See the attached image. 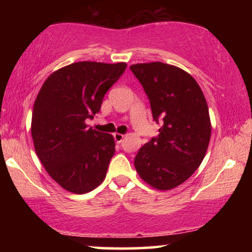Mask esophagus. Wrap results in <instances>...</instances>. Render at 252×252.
Returning a JSON list of instances; mask_svg holds the SVG:
<instances>
[{
  "label": "esophagus",
  "mask_w": 252,
  "mask_h": 252,
  "mask_svg": "<svg viewBox=\"0 0 252 252\" xmlns=\"http://www.w3.org/2000/svg\"><path fill=\"white\" fill-rule=\"evenodd\" d=\"M114 138H115V141H116L117 143H121L123 141V138H124V135L123 134H120V132H115L114 134Z\"/></svg>",
  "instance_id": "obj_1"
}]
</instances>
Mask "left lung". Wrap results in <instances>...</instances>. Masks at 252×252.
Instances as JSON below:
<instances>
[{"label":"left lung","instance_id":"1","mask_svg":"<svg viewBox=\"0 0 252 252\" xmlns=\"http://www.w3.org/2000/svg\"><path fill=\"white\" fill-rule=\"evenodd\" d=\"M130 70L149 98L158 137L138 150L136 172L153 189H175L200 166L211 138L209 106L200 86L186 71L160 62Z\"/></svg>","mask_w":252,"mask_h":252}]
</instances>
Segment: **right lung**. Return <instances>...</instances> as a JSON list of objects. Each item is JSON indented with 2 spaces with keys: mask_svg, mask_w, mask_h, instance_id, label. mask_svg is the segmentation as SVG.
Returning a JSON list of instances; mask_svg holds the SVG:
<instances>
[{
  "mask_svg": "<svg viewBox=\"0 0 252 252\" xmlns=\"http://www.w3.org/2000/svg\"><path fill=\"white\" fill-rule=\"evenodd\" d=\"M126 68V63H73L53 72L37 94L34 148L46 172L68 192L84 194L105 179L114 136L89 128L85 121L99 111L104 94Z\"/></svg>",
  "mask_w": 252,
  "mask_h": 252,
  "instance_id": "right-lung-1",
  "label": "right lung"
}]
</instances>
